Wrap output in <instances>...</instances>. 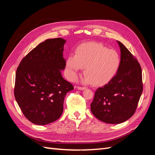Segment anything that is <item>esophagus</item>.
Masks as SVG:
<instances>
[{"label":"esophagus","instance_id":"1","mask_svg":"<svg viewBox=\"0 0 155 155\" xmlns=\"http://www.w3.org/2000/svg\"><path fill=\"white\" fill-rule=\"evenodd\" d=\"M77 88H78V90H85V89L86 88L85 87H79V86H78Z\"/></svg>","mask_w":155,"mask_h":155}]
</instances>
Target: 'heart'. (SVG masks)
Wrapping results in <instances>:
<instances>
[{
	"label": "heart",
	"mask_w": 155,
	"mask_h": 155,
	"mask_svg": "<svg viewBox=\"0 0 155 155\" xmlns=\"http://www.w3.org/2000/svg\"><path fill=\"white\" fill-rule=\"evenodd\" d=\"M119 54L113 49L96 42H89L78 46L75 55H70L66 61L67 76L74 80L85 68V83L102 86L114 77L120 65Z\"/></svg>",
	"instance_id": "b5f03b06"
}]
</instances>
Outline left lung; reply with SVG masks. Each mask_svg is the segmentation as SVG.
Wrapping results in <instances>:
<instances>
[{
  "mask_svg": "<svg viewBox=\"0 0 155 155\" xmlns=\"http://www.w3.org/2000/svg\"><path fill=\"white\" fill-rule=\"evenodd\" d=\"M117 42L121 51L119 69L110 82L97 89L91 104L96 118L110 124L123 123L134 114L143 91L140 63L122 43Z\"/></svg>",
  "mask_w": 155,
  "mask_h": 155,
  "instance_id": "8db88e82",
  "label": "left lung"
}]
</instances>
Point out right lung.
Instances as JSON below:
<instances>
[{"label":"right lung","instance_id":"obj_1","mask_svg":"<svg viewBox=\"0 0 155 155\" xmlns=\"http://www.w3.org/2000/svg\"><path fill=\"white\" fill-rule=\"evenodd\" d=\"M65 42L62 38L46 40L30 51L17 69L14 95L23 114L34 124L59 119L64 97L74 89L61 73L66 66Z\"/></svg>","mask_w":155,"mask_h":155}]
</instances>
